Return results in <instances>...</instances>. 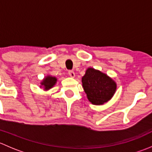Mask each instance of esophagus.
I'll return each mask as SVG.
<instances>
[{
    "label": "esophagus",
    "mask_w": 152,
    "mask_h": 152,
    "mask_svg": "<svg viewBox=\"0 0 152 152\" xmlns=\"http://www.w3.org/2000/svg\"><path fill=\"white\" fill-rule=\"evenodd\" d=\"M68 75L71 78H74L75 77V73L73 71V70H70V71H68Z\"/></svg>",
    "instance_id": "1"
}]
</instances>
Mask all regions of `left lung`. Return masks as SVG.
Masks as SVG:
<instances>
[{
    "label": "left lung",
    "instance_id": "1",
    "mask_svg": "<svg viewBox=\"0 0 152 152\" xmlns=\"http://www.w3.org/2000/svg\"><path fill=\"white\" fill-rule=\"evenodd\" d=\"M82 82L87 99L94 105H103L111 100L117 89L111 77L93 67L86 70Z\"/></svg>",
    "mask_w": 152,
    "mask_h": 152
}]
</instances>
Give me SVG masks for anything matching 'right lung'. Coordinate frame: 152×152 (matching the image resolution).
<instances>
[{"label": "right lung", "instance_id": "right-lung-1", "mask_svg": "<svg viewBox=\"0 0 152 152\" xmlns=\"http://www.w3.org/2000/svg\"><path fill=\"white\" fill-rule=\"evenodd\" d=\"M56 82H57V78L50 76V75H48V76H45V78L40 82L39 87H40V88L42 87L44 90L47 91L56 85Z\"/></svg>", "mask_w": 152, "mask_h": 152}]
</instances>
